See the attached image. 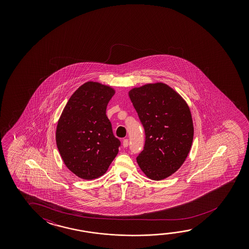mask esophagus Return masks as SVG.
<instances>
[{"label": "esophagus", "instance_id": "34e87169", "mask_svg": "<svg viewBox=\"0 0 249 249\" xmlns=\"http://www.w3.org/2000/svg\"><path fill=\"white\" fill-rule=\"evenodd\" d=\"M123 147H126L128 146V140L127 139H124L123 142Z\"/></svg>", "mask_w": 249, "mask_h": 249}]
</instances>
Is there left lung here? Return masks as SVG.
Segmentation results:
<instances>
[{
    "instance_id": "8db88e82",
    "label": "left lung",
    "mask_w": 249,
    "mask_h": 249,
    "mask_svg": "<svg viewBox=\"0 0 249 249\" xmlns=\"http://www.w3.org/2000/svg\"><path fill=\"white\" fill-rule=\"evenodd\" d=\"M145 130V144L137 163L146 176L160 180L176 173L191 148L194 126L182 97L167 84H147L129 91Z\"/></svg>"
}]
</instances>
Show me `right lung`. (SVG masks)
<instances>
[{
    "instance_id": "right-lung-1",
    "label": "right lung",
    "mask_w": 249,
    "mask_h": 249,
    "mask_svg": "<svg viewBox=\"0 0 249 249\" xmlns=\"http://www.w3.org/2000/svg\"><path fill=\"white\" fill-rule=\"evenodd\" d=\"M114 94L108 86L86 82L71 95L58 121V150L67 167L82 179L103 176L118 154L121 142L106 115Z\"/></svg>"
}]
</instances>
